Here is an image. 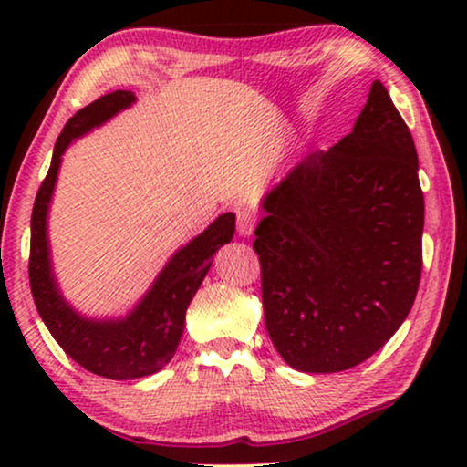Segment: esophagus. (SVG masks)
Returning <instances> with one entry per match:
<instances>
[{"mask_svg": "<svg viewBox=\"0 0 467 467\" xmlns=\"http://www.w3.org/2000/svg\"><path fill=\"white\" fill-rule=\"evenodd\" d=\"M254 225H257V219H254L248 210H238V234L240 235H244V238L253 235Z\"/></svg>", "mask_w": 467, "mask_h": 467, "instance_id": "obj_1", "label": "esophagus"}]
</instances>
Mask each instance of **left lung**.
Returning a JSON list of instances; mask_svg holds the SVG:
<instances>
[{
  "mask_svg": "<svg viewBox=\"0 0 467 467\" xmlns=\"http://www.w3.org/2000/svg\"><path fill=\"white\" fill-rule=\"evenodd\" d=\"M264 210L253 248L274 347L299 372L359 366L404 323L423 270L419 157L382 82L353 131L310 152Z\"/></svg>",
  "mask_w": 467,
  "mask_h": 467,
  "instance_id": "left-lung-1",
  "label": "left lung"
}]
</instances>
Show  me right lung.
Wrapping results in <instances>:
<instances>
[{"mask_svg": "<svg viewBox=\"0 0 467 467\" xmlns=\"http://www.w3.org/2000/svg\"><path fill=\"white\" fill-rule=\"evenodd\" d=\"M131 101H136L131 91L101 95L67 120L57 138L53 161L37 189L31 213L29 285L36 308L57 344L78 366L112 380L155 374L174 357L191 299L213 265V254L227 244L235 232V214H221L206 232L171 257L138 308L120 321H87L66 304L50 272L47 242V210L61 155L74 138L101 125Z\"/></svg>", "mask_w": 467, "mask_h": 467, "instance_id": "right-lung-1", "label": "right lung"}]
</instances>
